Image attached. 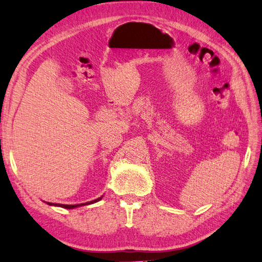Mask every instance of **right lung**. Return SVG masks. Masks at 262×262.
I'll return each mask as SVG.
<instances>
[{"label": "right lung", "mask_w": 262, "mask_h": 262, "mask_svg": "<svg viewBox=\"0 0 262 262\" xmlns=\"http://www.w3.org/2000/svg\"><path fill=\"white\" fill-rule=\"evenodd\" d=\"M103 198V195L99 196L98 199H95L93 200V201H90V202H86V203H80V204H74V205H69V204H58V203H51V202H45L48 205H51V206H56V207H62V208H67V209H74V208H77V207H81V206H85V205H90V204H94L98 201H100V200ZM44 202V201H43Z\"/></svg>", "instance_id": "add662e5"}]
</instances>
